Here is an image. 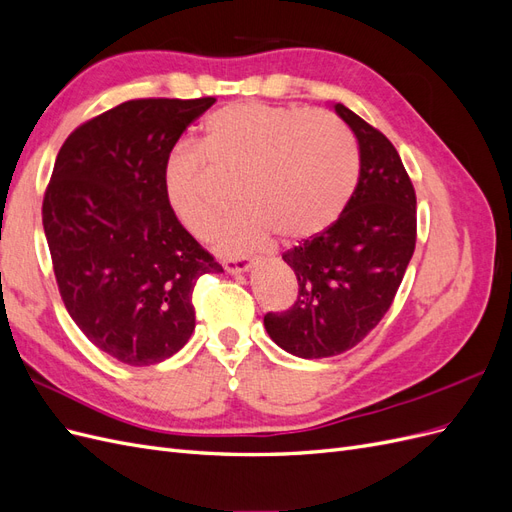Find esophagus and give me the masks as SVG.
Listing matches in <instances>:
<instances>
[{"label": "esophagus", "instance_id": "esophagus-1", "mask_svg": "<svg viewBox=\"0 0 512 512\" xmlns=\"http://www.w3.org/2000/svg\"><path fill=\"white\" fill-rule=\"evenodd\" d=\"M250 267H252V262L245 260V258H226V260H224V269H226L228 273H232V275L243 273V271H247Z\"/></svg>", "mask_w": 512, "mask_h": 512}]
</instances>
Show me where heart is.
Wrapping results in <instances>:
<instances>
[{
	"label": "heart",
	"mask_w": 512,
	"mask_h": 512,
	"mask_svg": "<svg viewBox=\"0 0 512 512\" xmlns=\"http://www.w3.org/2000/svg\"><path fill=\"white\" fill-rule=\"evenodd\" d=\"M220 177L237 179L245 203L224 228V250L243 252L273 230L286 243L329 230L350 203L359 156L331 115L235 102L205 119L200 149L177 143L162 164L166 205L198 241H211L228 211Z\"/></svg>",
	"instance_id": "heart-1"
}]
</instances>
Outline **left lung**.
<instances>
[{
	"instance_id": "obj_1",
	"label": "left lung",
	"mask_w": 512,
	"mask_h": 512,
	"mask_svg": "<svg viewBox=\"0 0 512 512\" xmlns=\"http://www.w3.org/2000/svg\"><path fill=\"white\" fill-rule=\"evenodd\" d=\"M333 108L359 141V183L329 230L282 254L299 294L265 316L273 342L301 359L359 344L389 312L416 245V194L397 149L344 104Z\"/></svg>"
}]
</instances>
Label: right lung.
<instances>
[{
  "mask_svg": "<svg viewBox=\"0 0 512 512\" xmlns=\"http://www.w3.org/2000/svg\"><path fill=\"white\" fill-rule=\"evenodd\" d=\"M215 98L128 100L61 145L42 200L57 288L91 344L145 367L179 352L200 275L222 265L170 213L162 164Z\"/></svg>",
  "mask_w": 512,
  "mask_h": 512,
  "instance_id": "add662e5",
  "label": "right lung"
}]
</instances>
